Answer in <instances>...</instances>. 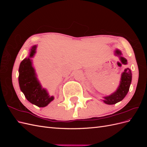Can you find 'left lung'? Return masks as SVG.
I'll list each match as a JSON object with an SVG mask.
<instances>
[{
    "label": "left lung",
    "instance_id": "left-lung-1",
    "mask_svg": "<svg viewBox=\"0 0 147 147\" xmlns=\"http://www.w3.org/2000/svg\"><path fill=\"white\" fill-rule=\"evenodd\" d=\"M115 54L117 56H119L120 61L124 64H127V60L124 57L121 56V53L119 50H116ZM132 81V73L130 69L126 68L124 69V72L121 74V80L118 88L117 91L112 93V94L108 96L104 97V102L106 104L113 105L117 104V102L122 100L129 90V87L131 85Z\"/></svg>",
    "mask_w": 147,
    "mask_h": 147
}]
</instances>
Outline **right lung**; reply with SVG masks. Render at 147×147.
Segmentation results:
<instances>
[{"instance_id":"obj_1","label":"right lung","mask_w":147,"mask_h":147,"mask_svg":"<svg viewBox=\"0 0 147 147\" xmlns=\"http://www.w3.org/2000/svg\"><path fill=\"white\" fill-rule=\"evenodd\" d=\"M36 48L37 45L32 47L29 56L21 61L19 67L18 81L20 90L27 100L39 107H44L53 100L54 97L49 95L37 78L32 59H30L36 53Z\"/></svg>"}]
</instances>
